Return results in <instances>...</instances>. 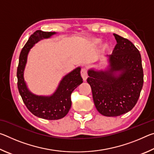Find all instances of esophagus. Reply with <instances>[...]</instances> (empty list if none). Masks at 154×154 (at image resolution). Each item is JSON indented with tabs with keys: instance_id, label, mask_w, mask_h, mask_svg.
I'll return each mask as SVG.
<instances>
[{
	"instance_id": "esophagus-1",
	"label": "esophagus",
	"mask_w": 154,
	"mask_h": 154,
	"mask_svg": "<svg viewBox=\"0 0 154 154\" xmlns=\"http://www.w3.org/2000/svg\"><path fill=\"white\" fill-rule=\"evenodd\" d=\"M81 75H82V77L83 78V80L84 81H86L87 78H88V72H87V70L85 69V68H83V69H82V71H81Z\"/></svg>"
}]
</instances>
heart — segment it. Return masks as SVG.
Segmentation results:
<instances>
[{
	"instance_id": "1",
	"label": "heart",
	"mask_w": 154,
	"mask_h": 154,
	"mask_svg": "<svg viewBox=\"0 0 154 154\" xmlns=\"http://www.w3.org/2000/svg\"><path fill=\"white\" fill-rule=\"evenodd\" d=\"M102 42V39L99 38H93L92 40V43L94 45H98ZM111 48V46L110 45V43H109L107 42L105 43L102 46V51L103 52H106L109 51L110 50V49Z\"/></svg>"
}]
</instances>
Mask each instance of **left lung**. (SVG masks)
<instances>
[{"label": "left lung", "instance_id": "8db88e82", "mask_svg": "<svg viewBox=\"0 0 154 154\" xmlns=\"http://www.w3.org/2000/svg\"><path fill=\"white\" fill-rule=\"evenodd\" d=\"M117 44L105 69L88 70L96 109L103 116L116 117L130 111L139 98L143 85L140 52L133 43L113 34Z\"/></svg>", "mask_w": 154, "mask_h": 154}]
</instances>
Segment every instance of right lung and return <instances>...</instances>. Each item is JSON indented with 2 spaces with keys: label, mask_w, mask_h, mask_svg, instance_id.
Listing matches in <instances>:
<instances>
[{
  "label": "right lung",
  "mask_w": 154,
  "mask_h": 154,
  "mask_svg": "<svg viewBox=\"0 0 154 154\" xmlns=\"http://www.w3.org/2000/svg\"><path fill=\"white\" fill-rule=\"evenodd\" d=\"M56 34L55 32H43L42 30H36L34 32L22 49L17 70L18 90L23 102L33 115L48 120H56L66 116L71 106V93L83 83L80 74L81 67L79 66L62 77L56 91L50 96L36 95L28 88L24 72L30 49L38 41L51 38Z\"/></svg>",
  "instance_id": "obj_1"
}]
</instances>
